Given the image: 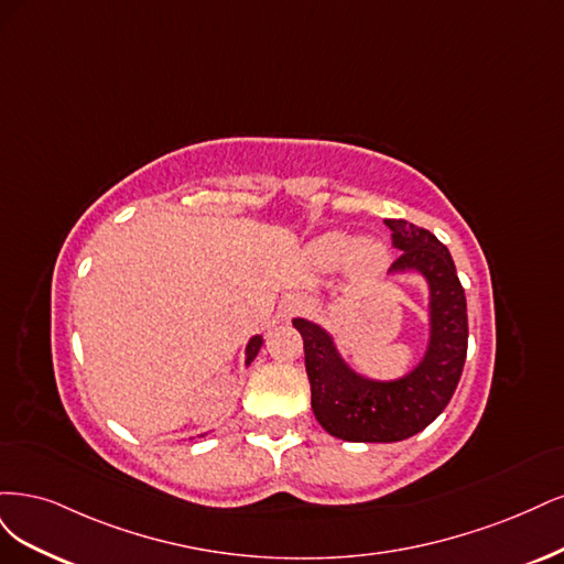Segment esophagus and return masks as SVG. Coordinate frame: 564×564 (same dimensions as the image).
Instances as JSON below:
<instances>
[{
  "label": "esophagus",
  "mask_w": 564,
  "mask_h": 564,
  "mask_svg": "<svg viewBox=\"0 0 564 564\" xmlns=\"http://www.w3.org/2000/svg\"><path fill=\"white\" fill-rule=\"evenodd\" d=\"M302 308H304V300L300 295H285L279 304V318L290 321L293 316H297Z\"/></svg>",
  "instance_id": "obj_1"
}]
</instances>
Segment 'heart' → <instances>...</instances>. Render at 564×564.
<instances>
[{
    "mask_svg": "<svg viewBox=\"0 0 564 564\" xmlns=\"http://www.w3.org/2000/svg\"><path fill=\"white\" fill-rule=\"evenodd\" d=\"M312 258L321 267H337L349 260L356 276H375L387 264V248L379 241H354L349 234L330 231L312 243Z\"/></svg>",
    "mask_w": 564,
    "mask_h": 564,
    "instance_id": "heart-1",
    "label": "heart"
}]
</instances>
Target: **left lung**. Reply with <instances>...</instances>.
I'll return each mask as SVG.
<instances>
[{
  "label": "left lung",
  "instance_id": "8db88e82",
  "mask_svg": "<svg viewBox=\"0 0 564 564\" xmlns=\"http://www.w3.org/2000/svg\"><path fill=\"white\" fill-rule=\"evenodd\" d=\"M393 248L403 250L393 269L422 271L431 285V344L424 360L398 381L354 375L333 339L316 323L295 318L304 339V366L318 424L349 443H395L424 431L459 384L468 349L466 295L449 250L429 229L384 220Z\"/></svg>",
  "mask_w": 564,
  "mask_h": 564
}]
</instances>
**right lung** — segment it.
Segmentation results:
<instances>
[{
    "instance_id": "right-lung-1",
    "label": "right lung",
    "mask_w": 564,
    "mask_h": 564,
    "mask_svg": "<svg viewBox=\"0 0 564 564\" xmlns=\"http://www.w3.org/2000/svg\"><path fill=\"white\" fill-rule=\"evenodd\" d=\"M260 349H262V337L256 335V337H252V339L248 341V347H246V362H250L252 358H256Z\"/></svg>"
}]
</instances>
